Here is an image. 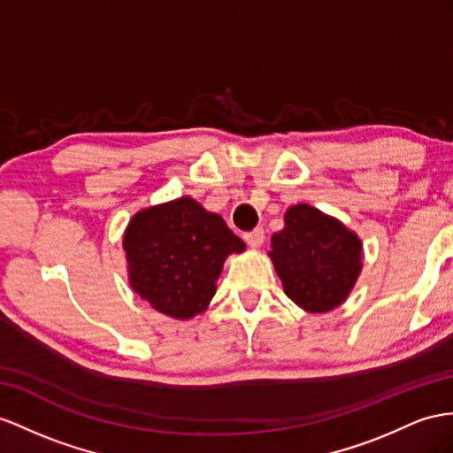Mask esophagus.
Wrapping results in <instances>:
<instances>
[{"label":"esophagus","mask_w":453,"mask_h":453,"mask_svg":"<svg viewBox=\"0 0 453 453\" xmlns=\"http://www.w3.org/2000/svg\"><path fill=\"white\" fill-rule=\"evenodd\" d=\"M242 237H245L249 247L258 249V247H262V242H264V229L257 227V229H252V231H247V234L242 235Z\"/></svg>","instance_id":"esophagus-1"}]
</instances>
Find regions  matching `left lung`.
I'll return each mask as SVG.
<instances>
[{
	"label": "left lung",
	"instance_id": "1",
	"mask_svg": "<svg viewBox=\"0 0 453 453\" xmlns=\"http://www.w3.org/2000/svg\"><path fill=\"white\" fill-rule=\"evenodd\" d=\"M270 258L285 295L311 314L341 306L362 272V241L337 218L310 204L285 212Z\"/></svg>",
	"mask_w": 453,
	"mask_h": 453
}]
</instances>
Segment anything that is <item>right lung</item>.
<instances>
[{
  "label": "right lung",
  "instance_id": "obj_1",
  "mask_svg": "<svg viewBox=\"0 0 453 453\" xmlns=\"http://www.w3.org/2000/svg\"><path fill=\"white\" fill-rule=\"evenodd\" d=\"M245 250L222 216L191 196L139 211L126 227L127 281L157 311L191 319L211 304L224 262Z\"/></svg>",
  "mask_w": 453,
  "mask_h": 453
}]
</instances>
